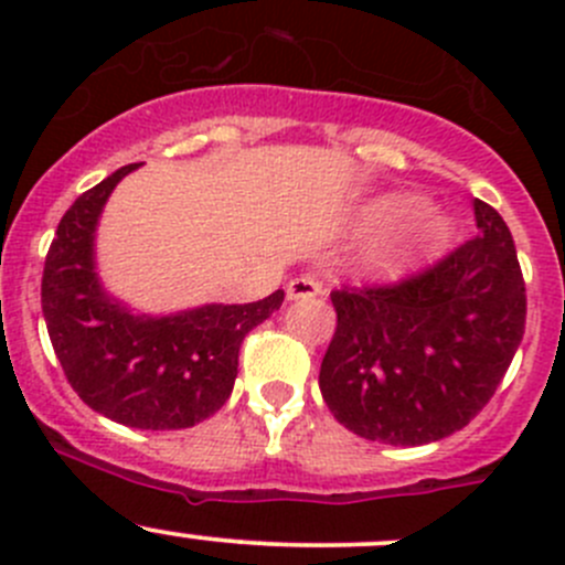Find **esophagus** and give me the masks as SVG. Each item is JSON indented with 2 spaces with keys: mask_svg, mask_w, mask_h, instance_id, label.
<instances>
[{
  "mask_svg": "<svg viewBox=\"0 0 565 565\" xmlns=\"http://www.w3.org/2000/svg\"><path fill=\"white\" fill-rule=\"evenodd\" d=\"M322 295V284L315 276H298L287 284V298L300 300V298H317Z\"/></svg>",
  "mask_w": 565,
  "mask_h": 565,
  "instance_id": "1",
  "label": "esophagus"
}]
</instances>
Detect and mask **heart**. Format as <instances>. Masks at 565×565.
Segmentation results:
<instances>
[{
  "instance_id": "obj_1",
  "label": "heart",
  "mask_w": 565,
  "mask_h": 565,
  "mask_svg": "<svg viewBox=\"0 0 565 565\" xmlns=\"http://www.w3.org/2000/svg\"><path fill=\"white\" fill-rule=\"evenodd\" d=\"M369 224L377 226V230H398V226H404L383 248V254H380L385 265H398V262H407L409 256L431 250L440 246L448 235L446 218L431 213L424 199L409 196V193H393V196L380 199L369 210Z\"/></svg>"
}]
</instances>
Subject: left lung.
Segmentation results:
<instances>
[{
  "mask_svg": "<svg viewBox=\"0 0 565 565\" xmlns=\"http://www.w3.org/2000/svg\"><path fill=\"white\" fill-rule=\"evenodd\" d=\"M478 237L391 284L330 292L335 333L319 366L333 418L366 440L426 446L489 404L525 335V278L494 207Z\"/></svg>",
  "mask_w": 565,
  "mask_h": 565,
  "instance_id": "1",
  "label": "left lung"
}]
</instances>
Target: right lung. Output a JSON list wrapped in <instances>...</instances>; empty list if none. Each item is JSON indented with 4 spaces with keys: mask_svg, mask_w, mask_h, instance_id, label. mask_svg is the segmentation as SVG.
Listing matches in <instances>:
<instances>
[{
    "mask_svg": "<svg viewBox=\"0 0 565 565\" xmlns=\"http://www.w3.org/2000/svg\"><path fill=\"white\" fill-rule=\"evenodd\" d=\"M139 163L84 191L45 254L40 303L62 372L84 404L134 429H188L224 407L248 330L281 309L284 292L243 306L134 317L100 289L93 235L108 193Z\"/></svg>",
    "mask_w": 565,
    "mask_h": 565,
    "instance_id": "right-lung-1",
    "label": "right lung"
}]
</instances>
